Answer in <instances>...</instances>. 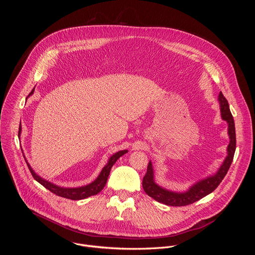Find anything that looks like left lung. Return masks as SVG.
<instances>
[{"instance_id": "left-lung-1", "label": "left lung", "mask_w": 255, "mask_h": 255, "mask_svg": "<svg viewBox=\"0 0 255 255\" xmlns=\"http://www.w3.org/2000/svg\"><path fill=\"white\" fill-rule=\"evenodd\" d=\"M218 101L220 104L221 117L228 124V135H229V144L227 146V155L218 170L205 178L198 180L197 183L192 185L185 192H174L167 189H164L157 185L154 180V170L152 162L149 160L146 174L144 175L142 180V187L144 192L155 201L162 203L167 206L172 207H181L191 205L207 195L211 194L216 188L220 185L222 179L226 175L235 153L236 149V134H235V124L230 112L229 105L222 93L219 94Z\"/></svg>"}]
</instances>
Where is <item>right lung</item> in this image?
I'll use <instances>...</instances> for the list:
<instances>
[{
	"label": "right lung",
	"mask_w": 255,
	"mask_h": 255,
	"mask_svg": "<svg viewBox=\"0 0 255 255\" xmlns=\"http://www.w3.org/2000/svg\"><path fill=\"white\" fill-rule=\"evenodd\" d=\"M33 92H34V89L32 90V92L30 93L29 96H31L33 94ZM20 134H21V128L19 130V136H20ZM127 152H128V150L125 149V150H120V151L114 153L113 155H111V157L109 158L107 164L103 167V169L101 170L100 174L98 175V177L94 181H92V183L89 184V185H86V186H83V187H78V188H64V187H60V186H57V185H54V184L50 183V181L44 179L43 177L38 175L37 173H36L32 169L31 165L26 160L25 155H24V158L26 160L28 168L30 169L31 174L34 177V179L37 180L38 183L40 185H42L44 188H46L47 190H49L50 192H52L56 196H59V197L65 198V199H69V200H83V199L89 198L91 196L97 195L98 193H100L104 189V187H105V185L107 183L108 176H109V174H110L112 166L115 164V162L122 155H124Z\"/></svg>",
	"instance_id": "add662e5"
}]
</instances>
